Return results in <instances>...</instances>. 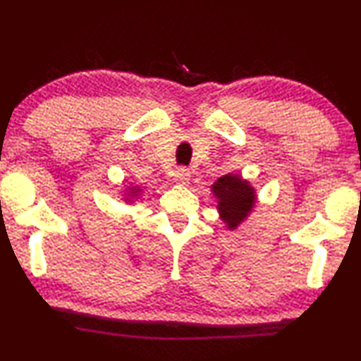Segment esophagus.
Masks as SVG:
<instances>
[{
  "instance_id": "esophagus-1",
  "label": "esophagus",
  "mask_w": 361,
  "mask_h": 361,
  "mask_svg": "<svg viewBox=\"0 0 361 361\" xmlns=\"http://www.w3.org/2000/svg\"><path fill=\"white\" fill-rule=\"evenodd\" d=\"M174 182L177 185H189L190 171L189 169H177L174 172Z\"/></svg>"
}]
</instances>
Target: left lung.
<instances>
[{
  "label": "left lung",
  "instance_id": "8db88e82",
  "mask_svg": "<svg viewBox=\"0 0 361 361\" xmlns=\"http://www.w3.org/2000/svg\"><path fill=\"white\" fill-rule=\"evenodd\" d=\"M212 194L216 200V212L225 228L235 231L248 220L255 210L258 194L248 179L236 172H228L212 184Z\"/></svg>",
  "mask_w": 361,
  "mask_h": 361
}]
</instances>
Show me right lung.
Here are the masks:
<instances>
[{
	"instance_id": "add662e5",
	"label": "right lung",
	"mask_w": 361,
	"mask_h": 361,
	"mask_svg": "<svg viewBox=\"0 0 361 361\" xmlns=\"http://www.w3.org/2000/svg\"><path fill=\"white\" fill-rule=\"evenodd\" d=\"M141 195H142V187L137 184H130V185H125V190L121 192V200L125 202L126 205H135Z\"/></svg>"
}]
</instances>
